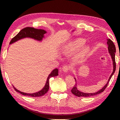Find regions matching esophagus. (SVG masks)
Wrapping results in <instances>:
<instances>
[{"label":"esophagus","instance_id":"34e87169","mask_svg":"<svg viewBox=\"0 0 120 120\" xmlns=\"http://www.w3.org/2000/svg\"><path fill=\"white\" fill-rule=\"evenodd\" d=\"M70 68H70V65H65V66H64V67H63V68H62V70L64 72L67 73L70 70Z\"/></svg>","mask_w":120,"mask_h":120}]
</instances>
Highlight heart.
<instances>
[{
    "label": "heart",
    "instance_id": "1",
    "mask_svg": "<svg viewBox=\"0 0 120 120\" xmlns=\"http://www.w3.org/2000/svg\"><path fill=\"white\" fill-rule=\"evenodd\" d=\"M85 40L83 39H78L77 40H75L74 41L70 43L67 46H66L64 48L63 51H64V52L70 53L72 52L73 51L77 49L78 48L82 46L85 43ZM89 50H90V48L88 46H86L84 47L83 49L81 50V52H79L78 54L76 56V57L78 59L82 58L86 55V53L89 52Z\"/></svg>",
    "mask_w": 120,
    "mask_h": 120
}]
</instances>
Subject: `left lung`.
<instances>
[{
    "label": "left lung",
    "mask_w": 120,
    "mask_h": 120,
    "mask_svg": "<svg viewBox=\"0 0 120 120\" xmlns=\"http://www.w3.org/2000/svg\"><path fill=\"white\" fill-rule=\"evenodd\" d=\"M107 44L108 46V51H109V53H110V55L111 56L112 60L113 66V72H112V73L110 77H109V79L108 80V82H107L106 85L104 86L102 89H101V90H99L98 91L96 92L93 93H86L82 92L79 91L78 90L77 88V83H76L77 81H76V78H74V79H75V81H76V84H75V85L74 86V87L72 88V90H71V92H72V93L73 94H74L75 95L77 96L78 97H90V96H92L93 95H97V94H98L99 93L103 92L105 90V89L106 88L107 86L109 81H110V79L112 77V76L113 74L114 73V72H115L116 68V60H115V52H116V46H115V45H114L113 42L110 39H107Z\"/></svg>",
    "instance_id": "obj_1"
}]
</instances>
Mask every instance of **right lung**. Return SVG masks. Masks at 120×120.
<instances>
[{"label": "right lung", "instance_id": "1", "mask_svg": "<svg viewBox=\"0 0 120 120\" xmlns=\"http://www.w3.org/2000/svg\"><path fill=\"white\" fill-rule=\"evenodd\" d=\"M46 33V31L43 29H35L32 27H26L25 28L22 29L20 31L16 36H15L13 39L11 40L10 42V44H11L17 41L18 40L23 39L25 38H30L32 39H35L38 41H42L43 38H44V35ZM58 75V68L53 70L50 74L48 76L46 82L44 87L41 90L34 93H26L24 92H22L19 90H17L14 86L13 88L14 90L17 92L21 93L22 95L31 96V97H39L44 95L45 93L47 92V91L49 90V80L50 77H55Z\"/></svg>", "mask_w": 120, "mask_h": 120}]
</instances>
